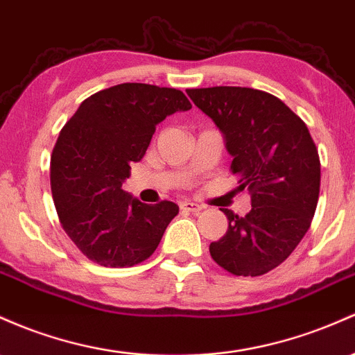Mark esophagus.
Returning <instances> with one entry per match:
<instances>
[{
  "label": "esophagus",
  "instance_id": "34e87169",
  "mask_svg": "<svg viewBox=\"0 0 355 355\" xmlns=\"http://www.w3.org/2000/svg\"><path fill=\"white\" fill-rule=\"evenodd\" d=\"M180 209L182 210H185V212H192V214H198L200 212L202 209V205H198V204H196V202H190V200H185V202H182L180 204Z\"/></svg>",
  "mask_w": 355,
  "mask_h": 355
}]
</instances>
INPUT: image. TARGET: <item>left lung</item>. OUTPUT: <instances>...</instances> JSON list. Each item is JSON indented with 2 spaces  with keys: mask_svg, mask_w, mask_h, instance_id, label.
Returning <instances> with one entry per match:
<instances>
[{
  "mask_svg": "<svg viewBox=\"0 0 355 355\" xmlns=\"http://www.w3.org/2000/svg\"><path fill=\"white\" fill-rule=\"evenodd\" d=\"M225 136L237 190H249L244 217L224 210L227 232L212 259L236 276H261L285 261L310 229L320 193V157L309 128L283 101L249 87L187 89Z\"/></svg>",
  "mask_w": 355,
  "mask_h": 355,
  "instance_id": "8db88e82",
  "label": "left lung"
}]
</instances>
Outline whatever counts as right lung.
Instances as JSON below:
<instances>
[{
    "mask_svg": "<svg viewBox=\"0 0 355 355\" xmlns=\"http://www.w3.org/2000/svg\"><path fill=\"white\" fill-rule=\"evenodd\" d=\"M192 107L178 89L126 83L96 92L62 128L50 158V185L62 227L77 249L106 268L150 258L178 205H148L123 182L145 157L157 124Z\"/></svg>",
    "mask_w": 355,
    "mask_h": 355,
    "instance_id": "right-lung-1",
    "label": "right lung"
}]
</instances>
